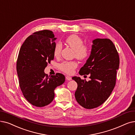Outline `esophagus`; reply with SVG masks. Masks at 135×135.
I'll use <instances>...</instances> for the list:
<instances>
[{"mask_svg":"<svg viewBox=\"0 0 135 135\" xmlns=\"http://www.w3.org/2000/svg\"><path fill=\"white\" fill-rule=\"evenodd\" d=\"M66 80H67V81L71 80H72V78H71V77H70V76L67 75L66 77Z\"/></svg>","mask_w":135,"mask_h":135,"instance_id":"1","label":"esophagus"}]
</instances>
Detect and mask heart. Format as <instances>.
Wrapping results in <instances>:
<instances>
[{"label": "heart", "instance_id": "1", "mask_svg": "<svg viewBox=\"0 0 135 135\" xmlns=\"http://www.w3.org/2000/svg\"><path fill=\"white\" fill-rule=\"evenodd\" d=\"M65 43L74 51V56L78 60L83 61L87 59L90 55L89 46L84 44L83 39L76 35H72L65 40ZM62 46L60 43H57L54 49V56L59 57L61 54ZM77 67V63L74 61L64 62L60 65L61 71L67 74H72Z\"/></svg>", "mask_w": 135, "mask_h": 135}]
</instances>
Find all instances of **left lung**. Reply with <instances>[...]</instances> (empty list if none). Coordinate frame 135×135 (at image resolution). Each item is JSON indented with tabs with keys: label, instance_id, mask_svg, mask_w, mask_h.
<instances>
[{
	"label": "left lung",
	"instance_id": "8db88e82",
	"mask_svg": "<svg viewBox=\"0 0 135 135\" xmlns=\"http://www.w3.org/2000/svg\"><path fill=\"white\" fill-rule=\"evenodd\" d=\"M119 63L118 52L110 39L93 41L90 55L79 72L80 75L89 74L90 80L87 81L80 77H72L78 84L75 98L80 105L91 109L107 100L115 86Z\"/></svg>",
	"mask_w": 135,
	"mask_h": 135
}]
</instances>
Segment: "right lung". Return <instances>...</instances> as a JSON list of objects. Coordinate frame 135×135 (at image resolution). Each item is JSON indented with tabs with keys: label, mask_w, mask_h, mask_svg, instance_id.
I'll list each match as a JSON object with an SVG mask.
<instances>
[{
	"label": "right lung",
	"mask_w": 135,
	"mask_h": 135,
	"mask_svg": "<svg viewBox=\"0 0 135 135\" xmlns=\"http://www.w3.org/2000/svg\"><path fill=\"white\" fill-rule=\"evenodd\" d=\"M56 38L50 30L35 32L25 40L19 51L16 62L19 85L25 99L36 107L50 104L55 88L65 81L61 73L49 78L44 72L48 63L54 58Z\"/></svg>",
	"instance_id": "add662e5"
}]
</instances>
